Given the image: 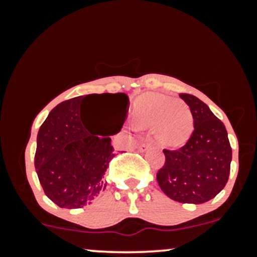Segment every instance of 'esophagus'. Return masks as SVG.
Returning <instances> with one entry per match:
<instances>
[{"instance_id": "34e87169", "label": "esophagus", "mask_w": 257, "mask_h": 257, "mask_svg": "<svg viewBox=\"0 0 257 257\" xmlns=\"http://www.w3.org/2000/svg\"><path fill=\"white\" fill-rule=\"evenodd\" d=\"M151 146H152V144H151V141H150V140H146V143L141 141L140 145H139V151L144 152V151H146L147 149H150Z\"/></svg>"}]
</instances>
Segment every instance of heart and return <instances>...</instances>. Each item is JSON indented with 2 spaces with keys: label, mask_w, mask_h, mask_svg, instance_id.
<instances>
[{
  "label": "heart",
  "mask_w": 257,
  "mask_h": 257,
  "mask_svg": "<svg viewBox=\"0 0 257 257\" xmlns=\"http://www.w3.org/2000/svg\"><path fill=\"white\" fill-rule=\"evenodd\" d=\"M137 124L157 129V138L168 147H180L193 132V117L187 106L161 94H147L139 100Z\"/></svg>",
  "instance_id": "obj_1"
}]
</instances>
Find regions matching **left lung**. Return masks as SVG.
<instances>
[{"instance_id": "obj_1", "label": "left lung", "mask_w": 257, "mask_h": 257, "mask_svg": "<svg viewBox=\"0 0 257 257\" xmlns=\"http://www.w3.org/2000/svg\"><path fill=\"white\" fill-rule=\"evenodd\" d=\"M180 98L190 107L194 131L182 147L163 150L166 163L158 170L157 181L175 202L202 204L226 186L232 149L225 125L208 105L191 94L181 93Z\"/></svg>"}]
</instances>
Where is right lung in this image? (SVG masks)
I'll use <instances>...</instances> for the list:
<instances>
[{"label":"right lung","mask_w":257,"mask_h":257,"mask_svg":"<svg viewBox=\"0 0 257 257\" xmlns=\"http://www.w3.org/2000/svg\"><path fill=\"white\" fill-rule=\"evenodd\" d=\"M91 95L116 100L120 131L128 111V96L105 93L60 102L49 112L37 134L35 168L38 180L46 196L60 208L78 209L93 203L105 190L102 176L116 156L110 137L91 134L84 124L82 105Z\"/></svg>","instance_id":"obj_1"}]
</instances>
